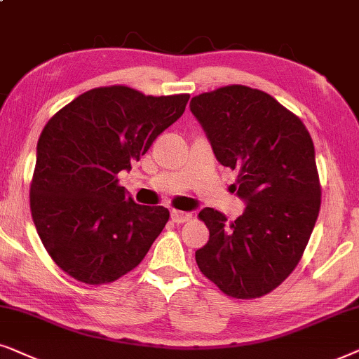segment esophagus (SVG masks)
<instances>
[{
	"instance_id": "1",
	"label": "esophagus",
	"mask_w": 359,
	"mask_h": 359,
	"mask_svg": "<svg viewBox=\"0 0 359 359\" xmlns=\"http://www.w3.org/2000/svg\"><path fill=\"white\" fill-rule=\"evenodd\" d=\"M170 218L174 223H185L192 218V215H190L189 212H180V210H172Z\"/></svg>"
}]
</instances>
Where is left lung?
I'll use <instances>...</instances> for the list:
<instances>
[{
  "label": "left lung",
  "mask_w": 359,
  "mask_h": 359,
  "mask_svg": "<svg viewBox=\"0 0 359 359\" xmlns=\"http://www.w3.org/2000/svg\"><path fill=\"white\" fill-rule=\"evenodd\" d=\"M218 162L238 170L246 203L228 223L218 210L198 218L208 243L195 251L205 277L229 297L269 294L299 264L320 212L315 147L299 116L261 90L228 85L190 102Z\"/></svg>",
  "instance_id": "1"
}]
</instances>
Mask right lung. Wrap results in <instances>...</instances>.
<instances>
[{"label": "right lung", "instance_id": "obj_1", "mask_svg": "<svg viewBox=\"0 0 359 359\" xmlns=\"http://www.w3.org/2000/svg\"><path fill=\"white\" fill-rule=\"evenodd\" d=\"M190 95L151 97L124 85L88 90L49 119L37 141L31 213L42 245L67 274L108 284L144 259L169 210L137 205L118 184Z\"/></svg>", "mask_w": 359, "mask_h": 359}]
</instances>
